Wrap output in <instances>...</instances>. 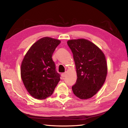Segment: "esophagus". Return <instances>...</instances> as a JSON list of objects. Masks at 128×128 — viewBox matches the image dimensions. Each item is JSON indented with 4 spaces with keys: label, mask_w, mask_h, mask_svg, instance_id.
Returning a JSON list of instances; mask_svg holds the SVG:
<instances>
[{
    "label": "esophagus",
    "mask_w": 128,
    "mask_h": 128,
    "mask_svg": "<svg viewBox=\"0 0 128 128\" xmlns=\"http://www.w3.org/2000/svg\"><path fill=\"white\" fill-rule=\"evenodd\" d=\"M66 72H64V73H62V78H64V77H65L66 76Z\"/></svg>",
    "instance_id": "obj_1"
}]
</instances>
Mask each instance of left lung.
<instances>
[{"instance_id":"8db88e82","label":"left lung","mask_w":128,"mask_h":128,"mask_svg":"<svg viewBox=\"0 0 128 128\" xmlns=\"http://www.w3.org/2000/svg\"><path fill=\"white\" fill-rule=\"evenodd\" d=\"M75 61L77 80L72 86L73 93L81 100L94 96L102 88L107 74L104 53L93 43L85 39L69 40Z\"/></svg>"}]
</instances>
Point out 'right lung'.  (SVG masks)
I'll return each instance as SVG.
<instances>
[{"instance_id": "1", "label": "right lung", "mask_w": 128, "mask_h": 128, "mask_svg": "<svg viewBox=\"0 0 128 128\" xmlns=\"http://www.w3.org/2000/svg\"><path fill=\"white\" fill-rule=\"evenodd\" d=\"M60 43L52 38H42L24 56L21 66V78L28 93L35 98L44 100L50 96L60 80L52 58Z\"/></svg>"}]
</instances>
